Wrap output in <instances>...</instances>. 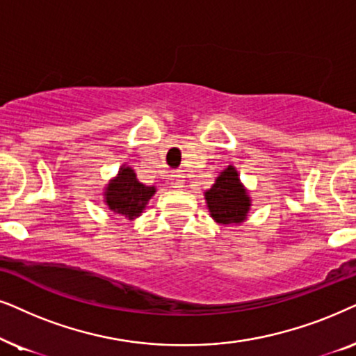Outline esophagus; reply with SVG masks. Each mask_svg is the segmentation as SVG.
<instances>
[{
	"label": "esophagus",
	"instance_id": "1",
	"mask_svg": "<svg viewBox=\"0 0 356 356\" xmlns=\"http://www.w3.org/2000/svg\"><path fill=\"white\" fill-rule=\"evenodd\" d=\"M184 182H186V175H184L182 170H174V172H170V187L182 188Z\"/></svg>",
	"mask_w": 356,
	"mask_h": 356
}]
</instances>
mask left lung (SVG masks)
Returning <instances> with one entry per match:
<instances>
[{"mask_svg":"<svg viewBox=\"0 0 356 356\" xmlns=\"http://www.w3.org/2000/svg\"><path fill=\"white\" fill-rule=\"evenodd\" d=\"M205 202L210 216L221 226L244 222L252 207L248 188L241 182L234 165H227L218 174L211 188L205 191Z\"/></svg>","mask_w":356,"mask_h":356,"instance_id":"8db88e82","label":"left lung"}]
</instances>
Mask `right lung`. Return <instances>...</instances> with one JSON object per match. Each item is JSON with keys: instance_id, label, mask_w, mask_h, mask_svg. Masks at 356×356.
I'll return each mask as SVG.
<instances>
[{"instance_id": "right-lung-1", "label": "right lung", "mask_w": 356, "mask_h": 356, "mask_svg": "<svg viewBox=\"0 0 356 356\" xmlns=\"http://www.w3.org/2000/svg\"><path fill=\"white\" fill-rule=\"evenodd\" d=\"M156 193L154 186H145L136 179L135 170L130 165L122 164L117 175L108 181L104 188V203L115 216L134 221Z\"/></svg>"}]
</instances>
